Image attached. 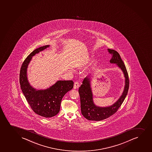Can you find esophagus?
<instances>
[{
	"label": "esophagus",
	"instance_id": "1",
	"mask_svg": "<svg viewBox=\"0 0 152 152\" xmlns=\"http://www.w3.org/2000/svg\"><path fill=\"white\" fill-rule=\"evenodd\" d=\"M79 87V83L78 82H75L74 83V89H77Z\"/></svg>",
	"mask_w": 152,
	"mask_h": 152
}]
</instances>
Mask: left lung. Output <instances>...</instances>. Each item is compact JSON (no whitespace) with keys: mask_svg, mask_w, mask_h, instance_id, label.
I'll return each mask as SVG.
<instances>
[{"mask_svg":"<svg viewBox=\"0 0 152 152\" xmlns=\"http://www.w3.org/2000/svg\"><path fill=\"white\" fill-rule=\"evenodd\" d=\"M108 51L111 54L112 57L110 62L116 64L123 72L125 78V85L123 93L112 105L107 107H99L96 105L93 101V95L91 86V76H88L83 79L78 91L80 98L81 111L84 118L89 121H100L109 118L118 111L127 96L129 87L128 74L123 61L117 51L108 49Z\"/></svg>","mask_w":152,"mask_h":152,"instance_id":"obj_1","label":"left lung"}]
</instances>
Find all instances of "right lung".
<instances>
[{"instance_id": "right-lung-1", "label": "right lung", "mask_w": 152, "mask_h": 152, "mask_svg": "<svg viewBox=\"0 0 152 152\" xmlns=\"http://www.w3.org/2000/svg\"><path fill=\"white\" fill-rule=\"evenodd\" d=\"M50 46L46 45L33 51L22 64L20 72V84L22 91L32 110L44 118H51L59 113L63 96L73 88L72 80L57 81L47 89L37 90L27 79V69L32 56Z\"/></svg>"}]
</instances>
